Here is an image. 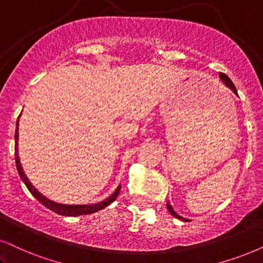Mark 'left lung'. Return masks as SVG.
Masks as SVG:
<instances>
[{"label": "left lung", "mask_w": 263, "mask_h": 263, "mask_svg": "<svg viewBox=\"0 0 263 263\" xmlns=\"http://www.w3.org/2000/svg\"><path fill=\"white\" fill-rule=\"evenodd\" d=\"M220 79L222 80V82H223V84H224L226 86H227V87H228V88H231V89H232V91H233V92L235 93V95H238V93H237V88H235V86H234V84H233V82H232V80H231V79H229L227 75H226V74H223V72H220ZM166 205H167V210H168V211H170V214H171L172 216H175V217H176V218H178V220H181V221L188 222V220H185V218H183V217H181V216H179V215H177V214H176V212H175V210H174V209H172V206L170 205V202H167V204H166Z\"/></svg>", "instance_id": "1"}]
</instances>
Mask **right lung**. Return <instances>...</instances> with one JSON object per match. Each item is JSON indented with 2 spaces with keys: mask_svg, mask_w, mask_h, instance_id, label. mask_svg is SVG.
<instances>
[{
  "mask_svg": "<svg viewBox=\"0 0 263 263\" xmlns=\"http://www.w3.org/2000/svg\"><path fill=\"white\" fill-rule=\"evenodd\" d=\"M18 121H19V118H18ZM18 121H16V129H15V136H14V139H15V164H16V170H18V174L21 176V178L23 179V182H24L26 188L29 189V192L31 193L34 197L37 199V200L41 202L43 206H46V208L49 209V210H52L53 212H55V214L58 215H62V216H80V215H88V214H93V212H97L99 210H102V209L107 208L109 204H111L112 201L115 200L116 198H118L119 195V192H120V185H119L118 188H116V191L112 193L110 197L105 199V200H103L101 202H97V204H92V205H64V204H58V202H54L52 200H49L45 197V195H42L41 193H40L37 189H36L34 185L31 184V182L29 181L28 177L25 176V172L23 170L22 167V164H21V160H19V155H18Z\"/></svg>",
  "mask_w": 263,
  "mask_h": 263,
  "instance_id": "right-lung-1",
  "label": "right lung"
}]
</instances>
